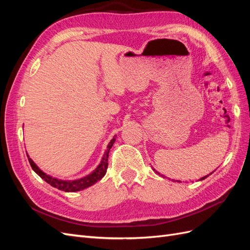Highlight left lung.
<instances>
[{
    "instance_id": "1",
    "label": "left lung",
    "mask_w": 250,
    "mask_h": 250,
    "mask_svg": "<svg viewBox=\"0 0 250 250\" xmlns=\"http://www.w3.org/2000/svg\"><path fill=\"white\" fill-rule=\"evenodd\" d=\"M153 170H154V171H155V172H156V173H157V174H160V175H161V176H163V177H165V176H164V175H163V174H161V173H160V172H157V171H156V170H155V169H153ZM213 172H214V171H213ZM213 172H211V173H213ZM211 173H209V174H208V175H207V176H203V177H201V178H200V179H199V180H203V179H206V178H207V177H208V176H209V175H210V174H211ZM174 181H175V180H174ZM178 181H179V180H178ZM179 183H180V181H179Z\"/></svg>"
}]
</instances>
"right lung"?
Returning a JSON list of instances; mask_svg holds the SVG:
<instances>
[{
	"label": "right lung",
	"instance_id": "add662e5",
	"mask_svg": "<svg viewBox=\"0 0 250 250\" xmlns=\"http://www.w3.org/2000/svg\"><path fill=\"white\" fill-rule=\"evenodd\" d=\"M116 137L112 138V140L108 143L107 148L105 150V152L103 154L102 160L100 162V164L98 165V167L90 173L88 175L81 177L79 179H74V180H62V179H58L56 177H53L49 174L44 173L43 171H42L39 167H37L36 164L30 158V156L27 153L28 156V161L31 165V167L33 169V171L37 174V175L41 176L46 183H48L49 185H51L52 187H54L60 191H64V192H78V191H82L84 188L95 185L96 183H98L100 179H102L104 177L105 174H106L107 171V166H108V154H109V150L111 149L113 143L116 142Z\"/></svg>",
	"mask_w": 250,
	"mask_h": 250
}]
</instances>
